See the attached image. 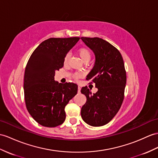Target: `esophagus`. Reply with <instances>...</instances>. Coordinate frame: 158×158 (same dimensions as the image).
Segmentation results:
<instances>
[{
	"label": "esophagus",
	"mask_w": 158,
	"mask_h": 158,
	"mask_svg": "<svg viewBox=\"0 0 158 158\" xmlns=\"http://www.w3.org/2000/svg\"><path fill=\"white\" fill-rule=\"evenodd\" d=\"M80 90H81V88H80V86H78V93H80Z\"/></svg>",
	"instance_id": "1"
}]
</instances>
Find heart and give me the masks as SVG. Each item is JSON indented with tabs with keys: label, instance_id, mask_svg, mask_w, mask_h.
Listing matches in <instances>:
<instances>
[{
	"label": "heart",
	"instance_id": "1",
	"mask_svg": "<svg viewBox=\"0 0 158 158\" xmlns=\"http://www.w3.org/2000/svg\"><path fill=\"white\" fill-rule=\"evenodd\" d=\"M78 53L79 56L80 57V58L82 59L83 61H89L91 58V52L88 48H80L78 50ZM69 59H70V54H69V53H67V54L64 57V63L67 64ZM82 76H83V74L82 72H77L74 74V78L75 79H78Z\"/></svg>",
	"mask_w": 158,
	"mask_h": 158
}]
</instances>
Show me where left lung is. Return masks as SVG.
I'll return each mask as SVG.
<instances>
[{
    "label": "left lung",
    "mask_w": 158,
    "mask_h": 158,
    "mask_svg": "<svg viewBox=\"0 0 158 158\" xmlns=\"http://www.w3.org/2000/svg\"><path fill=\"white\" fill-rule=\"evenodd\" d=\"M81 40L95 55L94 66L86 80H91L98 88L92 94L87 86L82 88L86 102L81 116L88 125L102 126L112 120L123 101L127 82L124 61L118 50L108 41L99 37H82Z\"/></svg>",
    "instance_id": "1"
}]
</instances>
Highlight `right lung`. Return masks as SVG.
I'll return each mask as SVG.
<instances>
[{"label":"right lung","mask_w":158,"mask_h":158,"mask_svg":"<svg viewBox=\"0 0 158 158\" xmlns=\"http://www.w3.org/2000/svg\"><path fill=\"white\" fill-rule=\"evenodd\" d=\"M80 37L49 38L34 50L27 64L24 95L27 109L42 126L55 127L66 119L65 106L78 92L72 82L58 83L55 72L64 66V59Z\"/></svg>","instance_id":"add662e5"}]
</instances>
